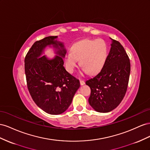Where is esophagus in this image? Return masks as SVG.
Here are the masks:
<instances>
[{"instance_id": "obj_1", "label": "esophagus", "mask_w": 150, "mask_h": 150, "mask_svg": "<svg viewBox=\"0 0 150 150\" xmlns=\"http://www.w3.org/2000/svg\"><path fill=\"white\" fill-rule=\"evenodd\" d=\"M80 83L81 85H83L85 84V82H84L83 80H80Z\"/></svg>"}]
</instances>
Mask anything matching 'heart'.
Here are the masks:
<instances>
[{
    "mask_svg": "<svg viewBox=\"0 0 150 150\" xmlns=\"http://www.w3.org/2000/svg\"><path fill=\"white\" fill-rule=\"evenodd\" d=\"M108 48L102 39L83 40L72 46L70 52L65 57V65L70 73L74 71L79 61L82 71L93 75L103 67L108 57Z\"/></svg>",
    "mask_w": 150,
    "mask_h": 150,
    "instance_id": "b5f03b06",
    "label": "heart"
}]
</instances>
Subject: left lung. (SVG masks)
I'll return each mask as SVG.
<instances>
[{"mask_svg":"<svg viewBox=\"0 0 150 150\" xmlns=\"http://www.w3.org/2000/svg\"><path fill=\"white\" fill-rule=\"evenodd\" d=\"M110 40V50L102 70L85 82L91 89L89 104L99 112H109L116 108L125 96L129 82V57L120 42Z\"/></svg>","mask_w":150,"mask_h":150,"instance_id":"8db88e82","label":"left lung"}]
</instances>
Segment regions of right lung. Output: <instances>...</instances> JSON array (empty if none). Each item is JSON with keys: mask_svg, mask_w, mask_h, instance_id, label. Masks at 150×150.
Masks as SVG:
<instances>
[{"mask_svg": "<svg viewBox=\"0 0 150 150\" xmlns=\"http://www.w3.org/2000/svg\"><path fill=\"white\" fill-rule=\"evenodd\" d=\"M58 36H48L36 41L24 59L28 91L36 104L46 113L60 114L68 108L80 87V82L63 67L67 53ZM52 45L57 56L49 59L42 53L46 47Z\"/></svg>", "mask_w": 150, "mask_h": 150, "instance_id": "add662e5", "label": "right lung"}]
</instances>
